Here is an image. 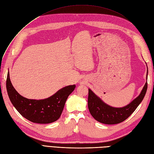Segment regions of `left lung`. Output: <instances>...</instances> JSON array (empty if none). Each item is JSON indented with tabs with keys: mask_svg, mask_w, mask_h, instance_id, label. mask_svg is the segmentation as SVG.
<instances>
[{
	"mask_svg": "<svg viewBox=\"0 0 154 154\" xmlns=\"http://www.w3.org/2000/svg\"><path fill=\"white\" fill-rule=\"evenodd\" d=\"M148 72L147 69L146 80L148 79ZM148 83L146 81L139 95L123 107H114L107 105L88 88V107L89 111L94 119L102 124H119L127 119L135 111L144 99Z\"/></svg>",
	"mask_w": 154,
	"mask_h": 154,
	"instance_id": "obj_1",
	"label": "left lung"
}]
</instances>
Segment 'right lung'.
Listing matches in <instances>:
<instances>
[{"mask_svg": "<svg viewBox=\"0 0 154 154\" xmlns=\"http://www.w3.org/2000/svg\"><path fill=\"white\" fill-rule=\"evenodd\" d=\"M75 85L60 89L53 96L43 100H30L21 96L11 84L9 70L6 79V89L14 107L28 120L37 124H50L57 121L62 112L65 103Z\"/></svg>", "mask_w": 154, "mask_h": 154, "instance_id": "1", "label": "right lung"}]
</instances>
